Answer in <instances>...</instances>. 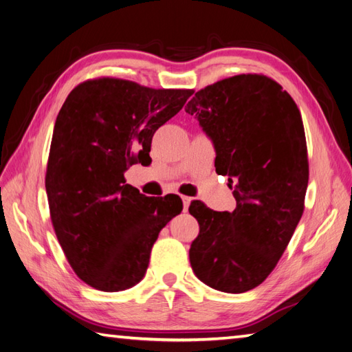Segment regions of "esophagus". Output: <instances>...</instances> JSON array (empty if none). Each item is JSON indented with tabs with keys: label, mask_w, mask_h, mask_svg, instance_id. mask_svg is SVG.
<instances>
[{
	"label": "esophagus",
	"mask_w": 352,
	"mask_h": 352,
	"mask_svg": "<svg viewBox=\"0 0 352 352\" xmlns=\"http://www.w3.org/2000/svg\"><path fill=\"white\" fill-rule=\"evenodd\" d=\"M182 201H183V208H184V211H187V208H189V206H190V202H192V198H189V196H182Z\"/></svg>",
	"instance_id": "obj_1"
}]
</instances>
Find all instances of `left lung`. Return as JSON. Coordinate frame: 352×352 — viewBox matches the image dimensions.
<instances>
[{"instance_id":"left-lung-1","label":"left lung","mask_w":352,"mask_h":352,"mask_svg":"<svg viewBox=\"0 0 352 352\" xmlns=\"http://www.w3.org/2000/svg\"><path fill=\"white\" fill-rule=\"evenodd\" d=\"M186 112L216 150L236 201L231 213L193 201L199 234L189 258L210 288L241 294L273 272L305 210L309 182L303 120L292 97L263 75H236L195 93Z\"/></svg>"}]
</instances>
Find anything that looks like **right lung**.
I'll use <instances>...</instances> for the list:
<instances>
[{
    "mask_svg": "<svg viewBox=\"0 0 352 352\" xmlns=\"http://www.w3.org/2000/svg\"><path fill=\"white\" fill-rule=\"evenodd\" d=\"M192 94L100 78L72 89L60 109L46 193L64 255L89 287L118 292L141 282L162 228L182 213L178 195L148 198L124 173L151 162L154 132Z\"/></svg>",
    "mask_w": 352,
    "mask_h": 352,
    "instance_id": "right-lung-1",
    "label": "right lung"
}]
</instances>
